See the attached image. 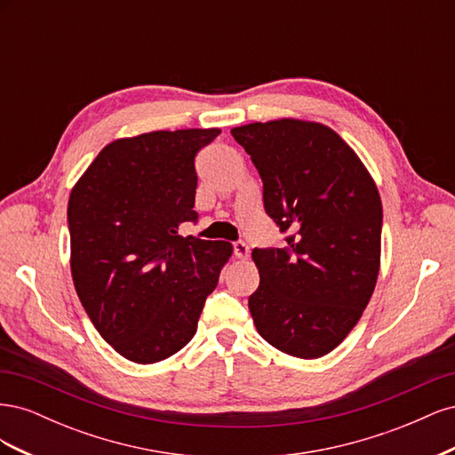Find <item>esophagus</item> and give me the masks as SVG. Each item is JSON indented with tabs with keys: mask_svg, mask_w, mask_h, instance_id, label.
I'll return each instance as SVG.
<instances>
[{
	"mask_svg": "<svg viewBox=\"0 0 455 455\" xmlns=\"http://www.w3.org/2000/svg\"><path fill=\"white\" fill-rule=\"evenodd\" d=\"M233 252H235V256L239 258V259H244V258H249V244H246L244 241H237V243H233Z\"/></svg>",
	"mask_w": 455,
	"mask_h": 455,
	"instance_id": "obj_1",
	"label": "esophagus"
}]
</instances>
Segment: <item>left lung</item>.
Instances as JSON below:
<instances>
[{
    "label": "left lung",
    "mask_w": 455,
    "mask_h": 455,
    "mask_svg": "<svg viewBox=\"0 0 455 455\" xmlns=\"http://www.w3.org/2000/svg\"><path fill=\"white\" fill-rule=\"evenodd\" d=\"M264 182L284 249H254L256 330L275 349L319 359L359 323L376 288L381 199L359 156L323 123L277 119L231 129Z\"/></svg>",
    "instance_id": "obj_1"
}]
</instances>
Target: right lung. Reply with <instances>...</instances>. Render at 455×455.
<instances>
[{"instance_id":"add662e5","label":"right lung","mask_w":455,"mask_h":455,"mask_svg":"<svg viewBox=\"0 0 455 455\" xmlns=\"http://www.w3.org/2000/svg\"><path fill=\"white\" fill-rule=\"evenodd\" d=\"M220 129L154 131L108 144L68 201L76 292L121 356L151 364L196 336L228 241L178 235L197 212L196 156Z\"/></svg>"}]
</instances>
